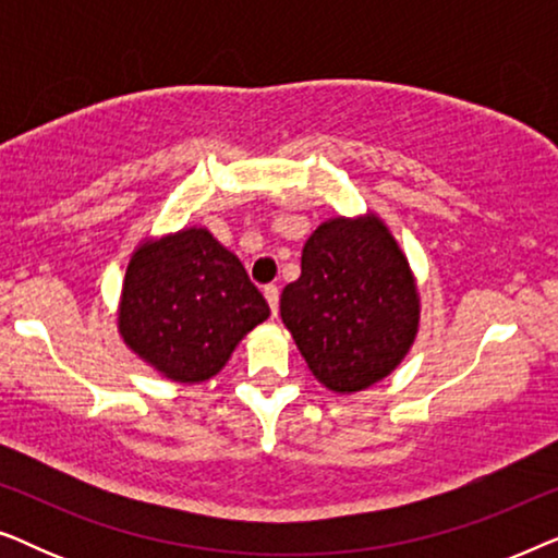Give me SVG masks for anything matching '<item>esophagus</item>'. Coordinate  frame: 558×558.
I'll list each match as a JSON object with an SVG mask.
<instances>
[{"label": "esophagus", "mask_w": 558, "mask_h": 558, "mask_svg": "<svg viewBox=\"0 0 558 558\" xmlns=\"http://www.w3.org/2000/svg\"><path fill=\"white\" fill-rule=\"evenodd\" d=\"M264 296H266V302H269V307H271L274 315H277V310H279V287L277 284H266L264 287Z\"/></svg>", "instance_id": "1"}]
</instances>
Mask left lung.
<instances>
[{
	"label": "left lung",
	"instance_id": "1",
	"mask_svg": "<svg viewBox=\"0 0 558 558\" xmlns=\"http://www.w3.org/2000/svg\"><path fill=\"white\" fill-rule=\"evenodd\" d=\"M279 310L310 371L335 393L386 378L409 353L418 325L407 256L373 216L319 226Z\"/></svg>",
	"mask_w": 558,
	"mask_h": 558
}]
</instances>
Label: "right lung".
Here are the masks:
<instances>
[{"label": "right lung", "instance_id": "1", "mask_svg": "<svg viewBox=\"0 0 558 558\" xmlns=\"http://www.w3.org/2000/svg\"><path fill=\"white\" fill-rule=\"evenodd\" d=\"M269 304L243 264L205 228L144 243L129 262L119 330L136 355L180 384L223 368Z\"/></svg>", "mask_w": 558, "mask_h": 558}]
</instances>
